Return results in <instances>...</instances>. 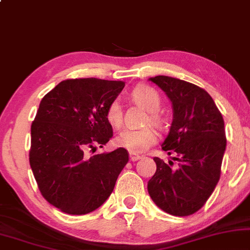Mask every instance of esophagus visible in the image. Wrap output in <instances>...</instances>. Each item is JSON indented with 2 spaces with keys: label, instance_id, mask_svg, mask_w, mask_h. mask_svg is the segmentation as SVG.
I'll return each instance as SVG.
<instances>
[{
  "label": "esophagus",
  "instance_id": "34e87169",
  "mask_svg": "<svg viewBox=\"0 0 250 250\" xmlns=\"http://www.w3.org/2000/svg\"><path fill=\"white\" fill-rule=\"evenodd\" d=\"M129 158H130L131 162H136V161H138V159L141 158V156H138L136 154H130V156H129Z\"/></svg>",
  "mask_w": 250,
  "mask_h": 250
}]
</instances>
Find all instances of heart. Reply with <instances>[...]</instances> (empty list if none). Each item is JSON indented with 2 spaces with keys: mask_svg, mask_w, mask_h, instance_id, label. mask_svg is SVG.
<instances>
[{
  "mask_svg": "<svg viewBox=\"0 0 250 250\" xmlns=\"http://www.w3.org/2000/svg\"><path fill=\"white\" fill-rule=\"evenodd\" d=\"M131 98L149 112V117L146 123L151 122L156 125H162V117L157 113L161 107V98L157 91L149 86H138L131 93ZM106 119L110 125L114 128H120L122 125V109L119 100H113L108 104L106 110ZM157 133L154 128L146 127L142 129H127L123 130L116 137L115 144L120 148H123L133 154L144 152L149 146L157 142Z\"/></svg>",
  "mask_w": 250,
  "mask_h": 250,
  "instance_id": "b5f03b06",
  "label": "heart"
}]
</instances>
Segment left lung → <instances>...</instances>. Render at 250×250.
I'll return each instance as SVG.
<instances>
[{
  "instance_id": "1",
  "label": "left lung",
  "mask_w": 250,
  "mask_h": 250,
  "mask_svg": "<svg viewBox=\"0 0 250 250\" xmlns=\"http://www.w3.org/2000/svg\"><path fill=\"white\" fill-rule=\"evenodd\" d=\"M172 104V123L162 149L177 155L176 169L155 157L157 170L148 182V192L159 208L171 215L193 214L205 205L221 173L226 134L221 113L205 89L177 79L149 78Z\"/></svg>"
}]
</instances>
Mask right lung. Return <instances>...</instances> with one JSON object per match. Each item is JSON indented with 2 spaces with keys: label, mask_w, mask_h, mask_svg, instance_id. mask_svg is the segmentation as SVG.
I'll use <instances>...</instances> for the list:
<instances>
[{
  "label": "right lung",
  "mask_w": 250,
  "mask_h": 250,
  "mask_svg": "<svg viewBox=\"0 0 250 250\" xmlns=\"http://www.w3.org/2000/svg\"><path fill=\"white\" fill-rule=\"evenodd\" d=\"M125 83L85 78L59 83L42 99L31 125L29 161L41 193L62 212L81 215L108 199L128 151L86 155L113 137L108 104Z\"/></svg>",
  "instance_id": "obj_1"
}]
</instances>
